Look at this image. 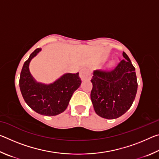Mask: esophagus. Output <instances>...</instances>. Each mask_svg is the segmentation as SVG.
I'll list each match as a JSON object with an SVG mask.
<instances>
[{"instance_id": "34e87169", "label": "esophagus", "mask_w": 159, "mask_h": 159, "mask_svg": "<svg viewBox=\"0 0 159 159\" xmlns=\"http://www.w3.org/2000/svg\"><path fill=\"white\" fill-rule=\"evenodd\" d=\"M91 76V72L89 69L86 68V67H83L80 71V77L81 78L82 80H85L87 79H89Z\"/></svg>"}]
</instances>
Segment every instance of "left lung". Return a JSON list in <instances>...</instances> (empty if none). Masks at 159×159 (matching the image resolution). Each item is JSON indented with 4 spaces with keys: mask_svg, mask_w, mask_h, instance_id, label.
<instances>
[{
    "mask_svg": "<svg viewBox=\"0 0 159 159\" xmlns=\"http://www.w3.org/2000/svg\"><path fill=\"white\" fill-rule=\"evenodd\" d=\"M114 69L95 70L91 79L90 98L96 114L107 119H114L130 108L138 90L135 69L128 56Z\"/></svg>",
    "mask_w": 159,
    "mask_h": 159,
    "instance_id": "8db88e82",
    "label": "left lung"
}]
</instances>
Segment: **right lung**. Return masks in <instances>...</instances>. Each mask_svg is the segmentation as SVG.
Masks as SVG:
<instances>
[{
	"label": "right lung",
	"mask_w": 159,
	"mask_h": 159,
	"mask_svg": "<svg viewBox=\"0 0 159 159\" xmlns=\"http://www.w3.org/2000/svg\"><path fill=\"white\" fill-rule=\"evenodd\" d=\"M41 48L32 52L24 64L20 78L21 95L29 107L44 116H56L66 109L74 91L81 84L79 74H66L52 84L45 85L37 83L29 69L31 59Z\"/></svg>",
	"instance_id": "right-lung-1"
}]
</instances>
